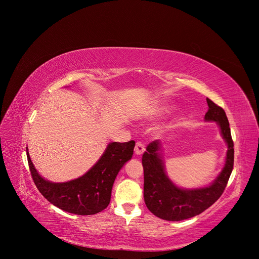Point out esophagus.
Returning <instances> with one entry per match:
<instances>
[{
	"label": "esophagus",
	"mask_w": 259,
	"mask_h": 259,
	"mask_svg": "<svg viewBox=\"0 0 259 259\" xmlns=\"http://www.w3.org/2000/svg\"><path fill=\"white\" fill-rule=\"evenodd\" d=\"M134 152L137 155H141L145 152V146L143 143L141 142H137V144H135V148H134Z\"/></svg>",
	"instance_id": "1"
}]
</instances>
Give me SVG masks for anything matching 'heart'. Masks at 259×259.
<instances>
[{
	"label": "heart",
	"mask_w": 259,
	"mask_h": 259,
	"mask_svg": "<svg viewBox=\"0 0 259 259\" xmlns=\"http://www.w3.org/2000/svg\"><path fill=\"white\" fill-rule=\"evenodd\" d=\"M173 107L174 106L172 104H169V103H164V104L157 105L152 110V114L154 116H161L164 114H167L172 110Z\"/></svg>",
	"instance_id": "1"
}]
</instances>
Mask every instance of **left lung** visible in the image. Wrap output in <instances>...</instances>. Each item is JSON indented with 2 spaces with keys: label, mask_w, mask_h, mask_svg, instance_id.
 I'll use <instances>...</instances> for the list:
<instances>
[{
  "label": "left lung",
  "mask_w": 259,
  "mask_h": 259,
  "mask_svg": "<svg viewBox=\"0 0 259 259\" xmlns=\"http://www.w3.org/2000/svg\"><path fill=\"white\" fill-rule=\"evenodd\" d=\"M207 103L209 110L205 120L217 122L228 147L225 166L213 183L195 189H183L176 186L166 173L161 157V143L158 140L149 144L147 151L143 154L144 199L149 211L161 220L180 222L200 214L222 196L232 173L234 145L226 112L210 99H207Z\"/></svg>",
  "instance_id": "8db88e82"
}]
</instances>
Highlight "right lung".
I'll return each mask as SVG.
<instances>
[{"instance_id": "obj_1", "label": "right lung", "mask_w": 259, "mask_h": 259, "mask_svg": "<svg viewBox=\"0 0 259 259\" xmlns=\"http://www.w3.org/2000/svg\"><path fill=\"white\" fill-rule=\"evenodd\" d=\"M134 141L109 143L95 165L79 178L53 183L45 180L34 168L27 148V158L32 180L53 206L76 215H92L106 209L110 202L116 175L133 155Z\"/></svg>"}]
</instances>
